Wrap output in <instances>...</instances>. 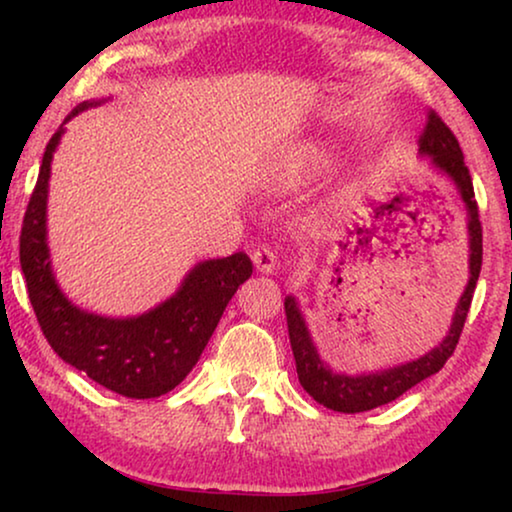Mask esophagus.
<instances>
[{
    "label": "esophagus",
    "instance_id": "obj_1",
    "mask_svg": "<svg viewBox=\"0 0 512 512\" xmlns=\"http://www.w3.org/2000/svg\"><path fill=\"white\" fill-rule=\"evenodd\" d=\"M251 261H254L256 270L263 272V275H272L277 270V256L270 247H261L251 254Z\"/></svg>",
    "mask_w": 512,
    "mask_h": 512
}]
</instances>
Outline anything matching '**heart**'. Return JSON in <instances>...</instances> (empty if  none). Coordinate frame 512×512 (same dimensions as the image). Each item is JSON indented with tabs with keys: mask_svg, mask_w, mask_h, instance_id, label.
I'll return each mask as SVG.
<instances>
[{
	"mask_svg": "<svg viewBox=\"0 0 512 512\" xmlns=\"http://www.w3.org/2000/svg\"><path fill=\"white\" fill-rule=\"evenodd\" d=\"M328 153L321 144H300L282 153L270 167V181L277 188H293L303 184L326 165Z\"/></svg>",
	"mask_w": 512,
	"mask_h": 512,
	"instance_id": "b5f03b06",
	"label": "heart"
}]
</instances>
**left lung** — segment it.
Instances as JSON below:
<instances>
[{"label": "left lung", "instance_id": "left-lung-1", "mask_svg": "<svg viewBox=\"0 0 512 512\" xmlns=\"http://www.w3.org/2000/svg\"><path fill=\"white\" fill-rule=\"evenodd\" d=\"M419 156L429 158V165L445 179H450L457 188L461 202H464L466 212V230H468V282L461 293L457 307H454L450 331L440 345L419 356V359L398 363V366L375 370V373L347 375L333 370L328 363L321 359L317 345H314L310 328L300 312L298 300L293 296L284 298L286 324H289V340L293 349V359H296V373L303 389L310 394L314 401L335 412H366L380 408L384 403L396 401L405 391L415 387L426 377L436 375L445 361L450 359L454 347H457L461 328H464L468 307H471L475 282L480 277L482 265V226L478 219V202H475L473 181L464 163V153L457 137L452 130L440 121L436 111H429V121H426L424 135L419 137Z\"/></svg>", "mask_w": 512, "mask_h": 512}]
</instances>
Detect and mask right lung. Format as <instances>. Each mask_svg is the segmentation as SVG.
<instances>
[{
	"instance_id": "1",
	"label": "right lung",
	"mask_w": 512,
	"mask_h": 512,
	"mask_svg": "<svg viewBox=\"0 0 512 512\" xmlns=\"http://www.w3.org/2000/svg\"><path fill=\"white\" fill-rule=\"evenodd\" d=\"M102 102L79 104L65 123ZM65 123L46 144L37 186L20 230V268L30 303L48 345L69 366L83 370L90 380L121 396H163L191 373L228 300L254 268L244 251L209 258L188 270L170 298L137 317H102L76 307L53 275L46 228L48 179Z\"/></svg>"
}]
</instances>
